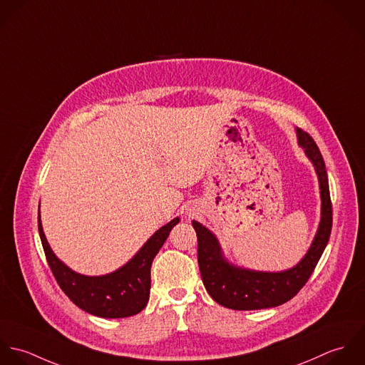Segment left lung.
Wrapping results in <instances>:
<instances>
[{
  "instance_id": "left-lung-1",
  "label": "left lung",
  "mask_w": 365,
  "mask_h": 365,
  "mask_svg": "<svg viewBox=\"0 0 365 365\" xmlns=\"http://www.w3.org/2000/svg\"><path fill=\"white\" fill-rule=\"evenodd\" d=\"M296 134L297 144L304 149L317 173L322 199V217L317 232L300 262L281 272H262L235 267L224 258L216 235L199 221H192L197 235V261L205 288L224 307L258 310L275 307L291 300L310 278L329 242L333 210L326 165L313 138L300 128H296Z\"/></svg>"
}]
</instances>
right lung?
I'll use <instances>...</instances> for the list:
<instances>
[{"instance_id":"1","label":"right lung","mask_w":365,"mask_h":365,"mask_svg":"<svg viewBox=\"0 0 365 365\" xmlns=\"http://www.w3.org/2000/svg\"><path fill=\"white\" fill-rule=\"evenodd\" d=\"M178 222L179 217L160 227L124 267L101 277L77 274L53 254L42 228L41 215L38 228L52 274L74 304L98 317L121 319L134 316L145 307L150 291L152 261Z\"/></svg>"}]
</instances>
